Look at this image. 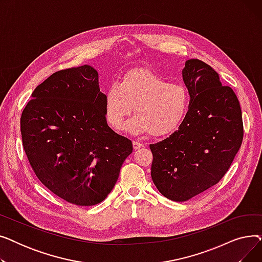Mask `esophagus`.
Here are the masks:
<instances>
[{"label": "esophagus", "mask_w": 262, "mask_h": 262, "mask_svg": "<svg viewBox=\"0 0 262 262\" xmlns=\"http://www.w3.org/2000/svg\"><path fill=\"white\" fill-rule=\"evenodd\" d=\"M133 146H134V149H138V148L144 146V144L141 143V142H138V141H134L133 142Z\"/></svg>", "instance_id": "1"}]
</instances>
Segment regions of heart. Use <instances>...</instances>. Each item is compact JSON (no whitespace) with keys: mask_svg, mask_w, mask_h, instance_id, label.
<instances>
[{"mask_svg":"<svg viewBox=\"0 0 262 262\" xmlns=\"http://www.w3.org/2000/svg\"><path fill=\"white\" fill-rule=\"evenodd\" d=\"M125 125L132 135L149 133L154 137L169 136L182 126L190 107L188 89L180 82H169L144 69H134L124 74L119 84L104 91V116L110 126Z\"/></svg>","mask_w":262,"mask_h":262,"instance_id":"1","label":"heart"}]
</instances>
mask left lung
Segmentation results:
<instances>
[{"label": "left lung", "instance_id": "1", "mask_svg": "<svg viewBox=\"0 0 262 262\" xmlns=\"http://www.w3.org/2000/svg\"><path fill=\"white\" fill-rule=\"evenodd\" d=\"M183 80L190 107L182 126L149 148L152 180L160 193L185 202L220 182L241 146L240 103L219 74L199 59L186 61Z\"/></svg>", "mask_w": 262, "mask_h": 262}]
</instances>
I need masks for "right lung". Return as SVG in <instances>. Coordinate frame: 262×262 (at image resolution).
Masks as SVG:
<instances>
[{"instance_id": "add662e5", "label": "right lung", "mask_w": 262, "mask_h": 262, "mask_svg": "<svg viewBox=\"0 0 262 262\" xmlns=\"http://www.w3.org/2000/svg\"><path fill=\"white\" fill-rule=\"evenodd\" d=\"M20 124L39 181L78 206L103 202L133 152L132 141L107 125L99 73L89 64L55 72L37 86Z\"/></svg>"}]
</instances>
